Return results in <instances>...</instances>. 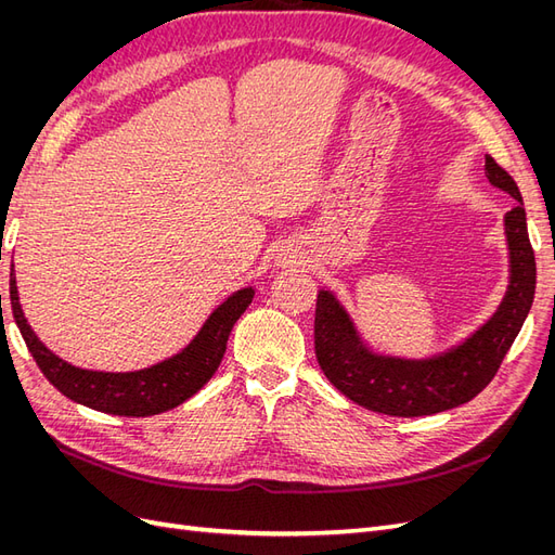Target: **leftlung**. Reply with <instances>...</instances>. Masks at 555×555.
Here are the masks:
<instances>
[{
  "label": "left lung",
  "instance_id": "left-lung-1",
  "mask_svg": "<svg viewBox=\"0 0 555 555\" xmlns=\"http://www.w3.org/2000/svg\"><path fill=\"white\" fill-rule=\"evenodd\" d=\"M486 178L518 204L505 215L509 287L495 314L465 343L440 357L410 361L367 349L349 314L331 292L317 294L314 354L328 382L357 405L389 416L438 414L481 393L524 326L534 298V251L528 238L524 198L514 178L486 155Z\"/></svg>",
  "mask_w": 555,
  "mask_h": 555
}]
</instances>
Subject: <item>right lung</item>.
Wrapping results in <instances>:
<instances>
[{"instance_id":"obj_1","label":"right lung","mask_w":555,"mask_h":555,"mask_svg":"<svg viewBox=\"0 0 555 555\" xmlns=\"http://www.w3.org/2000/svg\"><path fill=\"white\" fill-rule=\"evenodd\" d=\"M251 298H255L251 287L231 294L222 306L212 310L196 338L171 359L137 373H99L62 361L37 338L23 314L15 275H11V310L15 324L46 379L74 402L117 416H153L192 398L220 367L229 333Z\"/></svg>"}]
</instances>
